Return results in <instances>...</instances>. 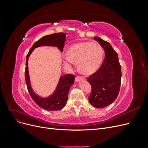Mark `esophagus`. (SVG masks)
<instances>
[{
    "label": "esophagus",
    "mask_w": 148,
    "mask_h": 148,
    "mask_svg": "<svg viewBox=\"0 0 148 148\" xmlns=\"http://www.w3.org/2000/svg\"><path fill=\"white\" fill-rule=\"evenodd\" d=\"M84 79V78H83V77H79V76H77V77L75 78V81L77 82H78L80 81V80H82V79Z\"/></svg>",
    "instance_id": "34e87169"
}]
</instances>
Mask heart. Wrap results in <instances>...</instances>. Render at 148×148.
I'll return each instance as SVG.
<instances>
[{
    "mask_svg": "<svg viewBox=\"0 0 148 148\" xmlns=\"http://www.w3.org/2000/svg\"><path fill=\"white\" fill-rule=\"evenodd\" d=\"M65 62L67 64L78 63L80 72L89 75L95 72L101 65L104 51L99 44L85 42L71 46L66 52Z\"/></svg>",
    "mask_w": 148,
    "mask_h": 148,
    "instance_id": "heart-1",
    "label": "heart"
}]
</instances>
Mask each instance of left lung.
I'll use <instances>...</instances> for the list:
<instances>
[{
  "mask_svg": "<svg viewBox=\"0 0 148 148\" xmlns=\"http://www.w3.org/2000/svg\"><path fill=\"white\" fill-rule=\"evenodd\" d=\"M94 38L104 49L106 55L99 70L87 78L92 88L89 101L94 107L102 109L117 99L121 84L122 71L117 53L110 44L99 37Z\"/></svg>",
  "mask_w": 148,
  "mask_h": 148,
  "instance_id": "obj_1",
  "label": "left lung"
}]
</instances>
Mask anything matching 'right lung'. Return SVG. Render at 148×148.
<instances>
[{
  "instance_id": "add662e5",
  "label": "right lung",
  "mask_w": 148,
  "mask_h": 148,
  "mask_svg": "<svg viewBox=\"0 0 148 148\" xmlns=\"http://www.w3.org/2000/svg\"><path fill=\"white\" fill-rule=\"evenodd\" d=\"M65 39L66 33H64L45 36L33 44L26 56L25 79L28 92L36 104L47 110H59L64 108L68 99L69 89L74 83L75 77L71 74H67L63 77H60L56 89L52 95L46 98L40 97L33 91L31 87L28 72V58L34 49L40 46H54L62 52L65 45Z\"/></svg>"
}]
</instances>
